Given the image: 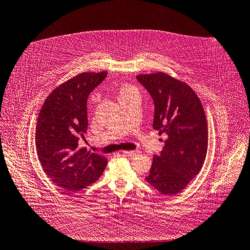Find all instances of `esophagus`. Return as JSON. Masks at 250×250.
Returning a JSON list of instances; mask_svg holds the SVG:
<instances>
[{"label": "esophagus", "instance_id": "esophagus-1", "mask_svg": "<svg viewBox=\"0 0 250 250\" xmlns=\"http://www.w3.org/2000/svg\"><path fill=\"white\" fill-rule=\"evenodd\" d=\"M137 152H138V151H136V150H124V151H122V153L125 154V155L133 156V155H135V154L137 153Z\"/></svg>", "mask_w": 250, "mask_h": 250}]
</instances>
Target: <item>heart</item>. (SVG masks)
Returning a JSON list of instances; mask_svg holds the SVG:
<instances>
[{
    "label": "heart",
    "mask_w": 250,
    "mask_h": 250,
    "mask_svg": "<svg viewBox=\"0 0 250 250\" xmlns=\"http://www.w3.org/2000/svg\"><path fill=\"white\" fill-rule=\"evenodd\" d=\"M134 91H136L134 86H132V85H128V84H125V85H124L123 88L121 89V91H119V97L123 96V95H125V94L131 93V92H134Z\"/></svg>",
    "instance_id": "b5f03b06"
}]
</instances>
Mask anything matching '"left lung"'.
Here are the masks:
<instances>
[{
	"mask_svg": "<svg viewBox=\"0 0 250 250\" xmlns=\"http://www.w3.org/2000/svg\"><path fill=\"white\" fill-rule=\"evenodd\" d=\"M137 79L153 98V128L167 135L146 181L164 195L180 193L198 175L208 153L203 106L189 84L166 72L139 74Z\"/></svg>",
	"mask_w": 250,
	"mask_h": 250,
	"instance_id": "1",
	"label": "left lung"
}]
</instances>
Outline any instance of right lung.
I'll use <instances>...</instances> for the list:
<instances>
[{"mask_svg":"<svg viewBox=\"0 0 250 250\" xmlns=\"http://www.w3.org/2000/svg\"><path fill=\"white\" fill-rule=\"evenodd\" d=\"M107 71L83 72L54 89L42 104L36 126V149L42 170L55 185L77 192L95 183L107 159L79 145L88 128L86 100Z\"/></svg>","mask_w":250,"mask_h":250,"instance_id":"obj_1","label":"right lung"}]
</instances>
